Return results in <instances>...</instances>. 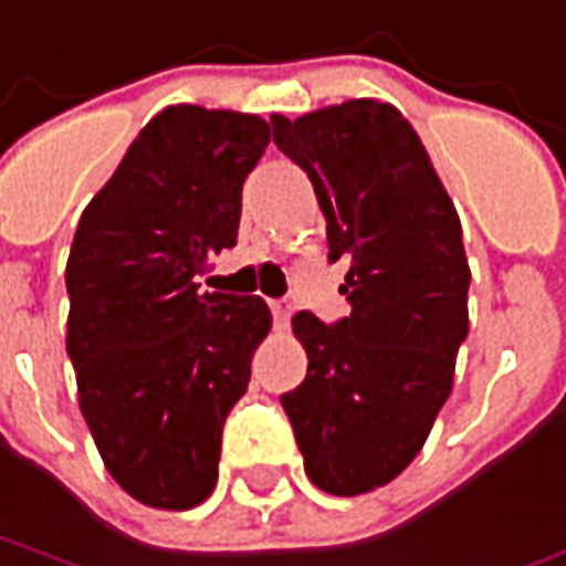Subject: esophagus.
<instances>
[{"label": "esophagus", "mask_w": 566, "mask_h": 566, "mask_svg": "<svg viewBox=\"0 0 566 566\" xmlns=\"http://www.w3.org/2000/svg\"><path fill=\"white\" fill-rule=\"evenodd\" d=\"M268 305H271V314L276 317V324H286V321H290V314H292L290 298H271Z\"/></svg>", "instance_id": "esophagus-1"}]
</instances>
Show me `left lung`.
<instances>
[{
    "label": "left lung",
    "mask_w": 566,
    "mask_h": 566,
    "mask_svg": "<svg viewBox=\"0 0 566 566\" xmlns=\"http://www.w3.org/2000/svg\"><path fill=\"white\" fill-rule=\"evenodd\" d=\"M276 149L308 174L327 218L329 261L348 264V317H292L308 374L280 396L305 473L361 495L408 468L433 430L468 339L470 268L461 221L398 108L352 98L290 120Z\"/></svg>",
    "instance_id": "left-lung-1"
}]
</instances>
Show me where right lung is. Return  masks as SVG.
I'll use <instances>...</instances> for the list:
<instances>
[{
    "mask_svg": "<svg viewBox=\"0 0 566 566\" xmlns=\"http://www.w3.org/2000/svg\"><path fill=\"white\" fill-rule=\"evenodd\" d=\"M268 143L255 115L170 105L80 214L64 271L80 411L117 486L151 507L211 495L223 420L271 329L258 295L196 283L237 245L242 184Z\"/></svg>",
    "mask_w": 566,
    "mask_h": 566,
    "instance_id": "1",
    "label": "right lung"
}]
</instances>
